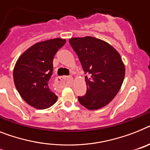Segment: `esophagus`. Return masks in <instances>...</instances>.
I'll return each mask as SVG.
<instances>
[{
  "label": "esophagus",
  "instance_id": "esophagus-1",
  "mask_svg": "<svg viewBox=\"0 0 150 150\" xmlns=\"http://www.w3.org/2000/svg\"><path fill=\"white\" fill-rule=\"evenodd\" d=\"M73 81V78L71 76H60L57 77L55 79V82L58 86L63 85L64 82H68L69 84H71Z\"/></svg>",
  "mask_w": 150,
  "mask_h": 150
}]
</instances>
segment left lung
I'll return each instance as SVG.
<instances>
[{
    "mask_svg": "<svg viewBox=\"0 0 150 150\" xmlns=\"http://www.w3.org/2000/svg\"><path fill=\"white\" fill-rule=\"evenodd\" d=\"M69 43L79 58L86 76L87 92L79 97L89 110L105 106L119 92L125 77V64L119 52L109 43L91 36L72 38Z\"/></svg>",
    "mask_w": 150,
    "mask_h": 150,
    "instance_id": "8db88e82",
    "label": "left lung"
}]
</instances>
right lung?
I'll use <instances>...</instances> for the list:
<instances>
[{
    "label": "right lung",
    "instance_id": "add662e5",
    "mask_svg": "<svg viewBox=\"0 0 150 150\" xmlns=\"http://www.w3.org/2000/svg\"><path fill=\"white\" fill-rule=\"evenodd\" d=\"M66 40L54 38L35 44L17 61L13 77L21 97L38 109L49 108L58 96L49 88L48 81L53 71V58Z\"/></svg>",
    "mask_w": 150,
    "mask_h": 150
}]
</instances>
